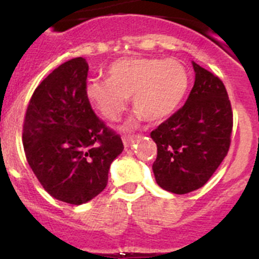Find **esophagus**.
<instances>
[{"instance_id": "esophagus-1", "label": "esophagus", "mask_w": 259, "mask_h": 259, "mask_svg": "<svg viewBox=\"0 0 259 259\" xmlns=\"http://www.w3.org/2000/svg\"><path fill=\"white\" fill-rule=\"evenodd\" d=\"M133 139H134V135H124V137H122V143H124V145L127 148V146L130 145V143L133 142Z\"/></svg>"}]
</instances>
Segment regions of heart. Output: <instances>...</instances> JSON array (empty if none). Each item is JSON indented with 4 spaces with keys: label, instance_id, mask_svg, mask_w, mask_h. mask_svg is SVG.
Wrapping results in <instances>:
<instances>
[{
    "label": "heart",
    "instance_id": "obj_1",
    "mask_svg": "<svg viewBox=\"0 0 259 259\" xmlns=\"http://www.w3.org/2000/svg\"><path fill=\"white\" fill-rule=\"evenodd\" d=\"M108 75L109 79L89 81L86 98L99 114L115 120L133 96L137 113L127 126H134L144 116L149 121L168 117L182 103L189 85L187 70L176 60L126 57L114 61Z\"/></svg>",
    "mask_w": 259,
    "mask_h": 259
}]
</instances>
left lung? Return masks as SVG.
Returning <instances> with one entry per match:
<instances>
[{"label":"left lung","mask_w":259,"mask_h":259,"mask_svg":"<svg viewBox=\"0 0 259 259\" xmlns=\"http://www.w3.org/2000/svg\"><path fill=\"white\" fill-rule=\"evenodd\" d=\"M195 81L184 106L150 133L158 148L153 171L158 185L176 194L199 189L231 145L233 111L218 76L193 62Z\"/></svg>","instance_id":"1"}]
</instances>
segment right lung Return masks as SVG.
<instances>
[{"label": "right lung", "mask_w": 259, "mask_h": 259, "mask_svg": "<svg viewBox=\"0 0 259 259\" xmlns=\"http://www.w3.org/2000/svg\"><path fill=\"white\" fill-rule=\"evenodd\" d=\"M89 65L75 57L60 65L33 91L22 143L28 165L51 197L80 205L108 184L121 138L104 124L85 94Z\"/></svg>", "instance_id": "1"}]
</instances>
